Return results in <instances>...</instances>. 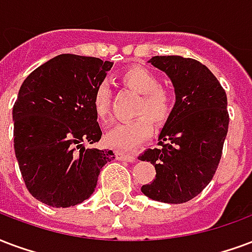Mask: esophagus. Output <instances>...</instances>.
<instances>
[{
    "mask_svg": "<svg viewBox=\"0 0 252 252\" xmlns=\"http://www.w3.org/2000/svg\"><path fill=\"white\" fill-rule=\"evenodd\" d=\"M115 157L118 160H125V162H134L135 160V157L131 154H125L122 151H117L115 153Z\"/></svg>",
    "mask_w": 252,
    "mask_h": 252,
    "instance_id": "obj_1",
    "label": "esophagus"
}]
</instances>
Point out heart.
<instances>
[{
  "mask_svg": "<svg viewBox=\"0 0 252 252\" xmlns=\"http://www.w3.org/2000/svg\"><path fill=\"white\" fill-rule=\"evenodd\" d=\"M121 82L130 90L142 94L135 110L139 117L115 125L106 134L105 142L113 149L127 151L150 138L153 122L158 127L169 122L175 109V99L171 93L160 88L159 78L142 66H131L125 70L121 74ZM93 109L101 122L107 121L111 110V93L106 83H101L94 90Z\"/></svg>",
  "mask_w": 252,
  "mask_h": 252,
  "instance_id": "obj_1",
  "label": "heart"
}]
</instances>
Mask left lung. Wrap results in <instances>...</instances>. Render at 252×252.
Returning <instances> with one entry per match:
<instances>
[{
  "mask_svg": "<svg viewBox=\"0 0 252 252\" xmlns=\"http://www.w3.org/2000/svg\"><path fill=\"white\" fill-rule=\"evenodd\" d=\"M149 62L171 78L177 102L158 147L138 157L157 171L141 190L158 202L185 203L203 191L218 169L230 122L226 92L196 60L155 56Z\"/></svg>",
  "mask_w": 252,
  "mask_h": 252,
  "instance_id": "obj_1",
  "label": "left lung"
}]
</instances>
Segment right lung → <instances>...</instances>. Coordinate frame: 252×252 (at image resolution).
Returning <instances> with one entry per match:
<instances>
[{
    "instance_id": "1",
    "label": "right lung",
    "mask_w": 252,
    "mask_h": 252,
    "mask_svg": "<svg viewBox=\"0 0 252 252\" xmlns=\"http://www.w3.org/2000/svg\"><path fill=\"white\" fill-rule=\"evenodd\" d=\"M113 62L61 54L32 71L13 106L14 151L26 189L47 206L82 203L97 186L111 150L86 149L102 131L93 94Z\"/></svg>"
}]
</instances>
